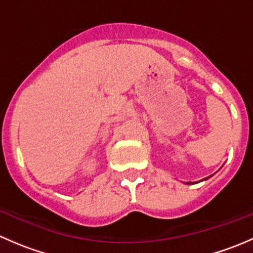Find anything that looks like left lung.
Returning <instances> with one entry per match:
<instances>
[{"label":"left lung","mask_w":253,"mask_h":253,"mask_svg":"<svg viewBox=\"0 0 253 253\" xmlns=\"http://www.w3.org/2000/svg\"><path fill=\"white\" fill-rule=\"evenodd\" d=\"M206 180H207V178H206Z\"/></svg>","instance_id":"1"}]
</instances>
